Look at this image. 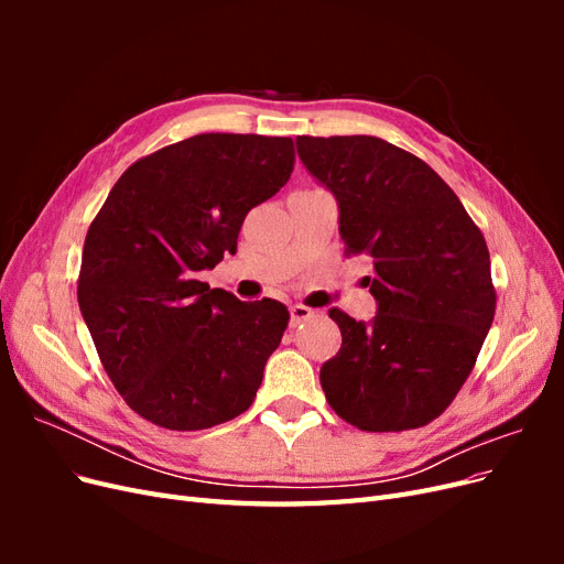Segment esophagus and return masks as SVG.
I'll list each match as a JSON object with an SVG mask.
<instances>
[{
	"label": "esophagus",
	"instance_id": "34e87169",
	"mask_svg": "<svg viewBox=\"0 0 564 564\" xmlns=\"http://www.w3.org/2000/svg\"><path fill=\"white\" fill-rule=\"evenodd\" d=\"M289 313H292V327H299V324L317 317V313L313 308H308V305H303V303L292 305V308H289Z\"/></svg>",
	"mask_w": 564,
	"mask_h": 564
}]
</instances>
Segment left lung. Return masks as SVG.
Instances as JSON below:
<instances>
[{"instance_id":"left-lung-1","label":"left lung","mask_w":564,"mask_h":564,"mask_svg":"<svg viewBox=\"0 0 564 564\" xmlns=\"http://www.w3.org/2000/svg\"><path fill=\"white\" fill-rule=\"evenodd\" d=\"M338 199L346 253L373 259L371 324L338 308L344 344L319 369L329 406L369 433L435 421L475 367L497 311L487 242L433 169L377 135H299Z\"/></svg>"}]
</instances>
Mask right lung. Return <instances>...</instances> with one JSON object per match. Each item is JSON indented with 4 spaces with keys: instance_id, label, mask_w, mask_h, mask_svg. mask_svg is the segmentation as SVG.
Returning a JSON list of instances; mask_svg holds the SVG:
<instances>
[{
    "instance_id": "add662e5",
    "label": "right lung",
    "mask_w": 564,
    "mask_h": 564,
    "mask_svg": "<svg viewBox=\"0 0 564 564\" xmlns=\"http://www.w3.org/2000/svg\"><path fill=\"white\" fill-rule=\"evenodd\" d=\"M294 162L284 135L199 133L135 160L91 220L79 311L117 392L145 421L204 431L251 406L289 311L197 275L237 249L247 212Z\"/></svg>"
}]
</instances>
